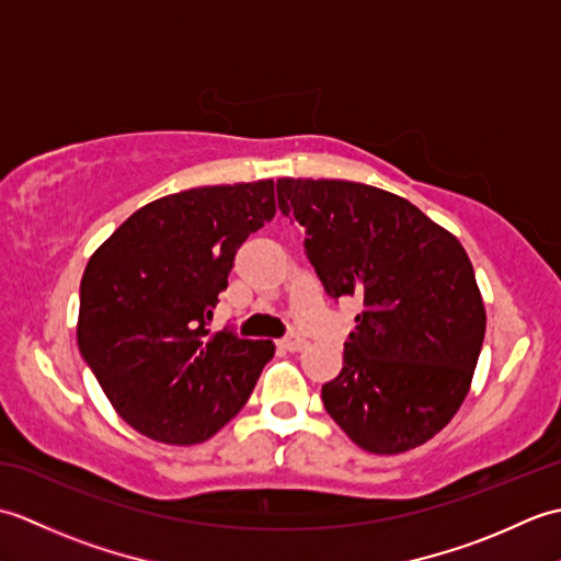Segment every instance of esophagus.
Instances as JSON below:
<instances>
[{"label": "esophagus", "mask_w": 561, "mask_h": 561, "mask_svg": "<svg viewBox=\"0 0 561 561\" xmlns=\"http://www.w3.org/2000/svg\"><path fill=\"white\" fill-rule=\"evenodd\" d=\"M277 347L284 352H304L308 347V342L301 337H287V340H279Z\"/></svg>", "instance_id": "esophagus-1"}]
</instances>
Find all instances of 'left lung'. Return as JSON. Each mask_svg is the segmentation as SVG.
I'll use <instances>...</instances> for the list:
<instances>
[{
  "mask_svg": "<svg viewBox=\"0 0 561 561\" xmlns=\"http://www.w3.org/2000/svg\"><path fill=\"white\" fill-rule=\"evenodd\" d=\"M284 217L328 296L364 311L323 404L356 446L392 456L426 444L468 396L486 313L472 262L412 202L350 181L279 178Z\"/></svg>",
  "mask_w": 561,
  "mask_h": 561,
  "instance_id": "8db88e82",
  "label": "left lung"
}]
</instances>
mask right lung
Instances as JSON below:
<instances>
[{"label": "right lung", "instance_id": "add662e5", "mask_svg": "<svg viewBox=\"0 0 561 561\" xmlns=\"http://www.w3.org/2000/svg\"><path fill=\"white\" fill-rule=\"evenodd\" d=\"M274 211L272 181L183 190L137 209L91 255L79 352L139 434L202 444L248 402L274 344L207 323L236 250Z\"/></svg>", "mask_w": 561, "mask_h": 561}]
</instances>
